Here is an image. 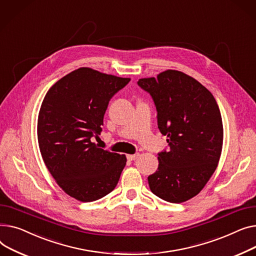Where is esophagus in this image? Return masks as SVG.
I'll list each match as a JSON object with an SVG mask.
<instances>
[{
  "mask_svg": "<svg viewBox=\"0 0 256 256\" xmlns=\"http://www.w3.org/2000/svg\"><path fill=\"white\" fill-rule=\"evenodd\" d=\"M140 155L138 154H133V155H127V159L128 160H135V159H138V157Z\"/></svg>",
  "mask_w": 256,
  "mask_h": 256,
  "instance_id": "1",
  "label": "esophagus"
}]
</instances>
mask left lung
<instances>
[{
	"label": "left lung",
	"instance_id": "8db88e82",
	"mask_svg": "<svg viewBox=\"0 0 256 256\" xmlns=\"http://www.w3.org/2000/svg\"><path fill=\"white\" fill-rule=\"evenodd\" d=\"M138 84L152 96L158 128L170 151L158 154V170L148 176L151 191L168 202L198 195L220 159L223 125L218 104L206 88L189 75L166 70Z\"/></svg>",
	"mask_w": 256,
	"mask_h": 256
}]
</instances>
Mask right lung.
Wrapping results in <instances>:
<instances>
[{"mask_svg": "<svg viewBox=\"0 0 256 256\" xmlns=\"http://www.w3.org/2000/svg\"><path fill=\"white\" fill-rule=\"evenodd\" d=\"M130 78L82 67L58 80L41 104L37 135L42 159L56 184L82 202L97 200L116 186L126 156L99 148L104 114Z\"/></svg>", "mask_w": 256, "mask_h": 256, "instance_id": "1", "label": "right lung"}]
</instances>
